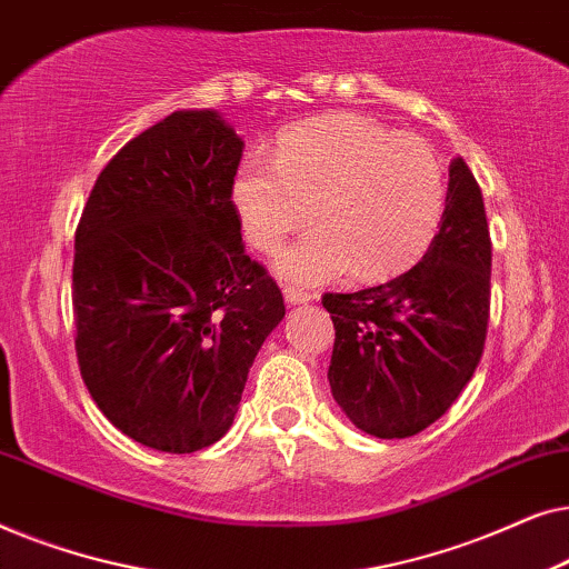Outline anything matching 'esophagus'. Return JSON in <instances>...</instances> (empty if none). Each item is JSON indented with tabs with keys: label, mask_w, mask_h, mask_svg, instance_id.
<instances>
[{
	"label": "esophagus",
	"mask_w": 569,
	"mask_h": 569,
	"mask_svg": "<svg viewBox=\"0 0 569 569\" xmlns=\"http://www.w3.org/2000/svg\"><path fill=\"white\" fill-rule=\"evenodd\" d=\"M284 300H287V306H300V302L316 300V295L302 290V287H284Z\"/></svg>",
	"instance_id": "1"
}]
</instances>
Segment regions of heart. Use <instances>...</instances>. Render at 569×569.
Wrapping results in <instances>:
<instances>
[{
	"label": "heart",
	"instance_id": "b5f03b06",
	"mask_svg": "<svg viewBox=\"0 0 569 569\" xmlns=\"http://www.w3.org/2000/svg\"><path fill=\"white\" fill-rule=\"evenodd\" d=\"M446 191L440 154L427 139L331 113L295 127L277 160L248 158L232 181V204L261 253H277L316 209L321 228L287 248L277 271L323 284L349 271L383 279L422 259L438 236Z\"/></svg>",
	"mask_w": 569,
	"mask_h": 569
}]
</instances>
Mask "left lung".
Listing matches in <instances>:
<instances>
[{
    "label": "left lung",
    "mask_w": 569,
    "mask_h": 569,
    "mask_svg": "<svg viewBox=\"0 0 569 569\" xmlns=\"http://www.w3.org/2000/svg\"><path fill=\"white\" fill-rule=\"evenodd\" d=\"M446 212L422 261L391 282L326 292L337 339L331 393L372 438H411L440 419L485 352L489 240L485 199L463 158L448 168Z\"/></svg>",
    "instance_id": "8db88e82"
}]
</instances>
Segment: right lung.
<instances>
[{
    "mask_svg": "<svg viewBox=\"0 0 569 569\" xmlns=\"http://www.w3.org/2000/svg\"><path fill=\"white\" fill-rule=\"evenodd\" d=\"M243 139L212 108L176 111L100 170L74 232L84 386L131 440L193 453L230 430L284 300L246 256L232 204Z\"/></svg>",
    "mask_w": 569,
    "mask_h": 569,
    "instance_id": "add662e5",
    "label": "right lung"
}]
</instances>
